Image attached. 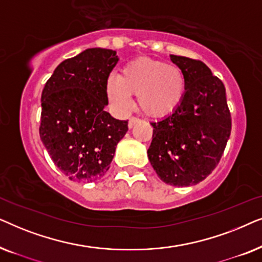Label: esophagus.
I'll list each match as a JSON object with an SVG mask.
<instances>
[{
	"label": "esophagus",
	"instance_id": "1",
	"mask_svg": "<svg viewBox=\"0 0 262 262\" xmlns=\"http://www.w3.org/2000/svg\"><path fill=\"white\" fill-rule=\"evenodd\" d=\"M138 121H139V119H138V118H135V117H132V118H130V120H128V127H130V128H132V127H134V126H135V125H136V124H137V123H138Z\"/></svg>",
	"mask_w": 262,
	"mask_h": 262
}]
</instances>
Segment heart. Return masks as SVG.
I'll use <instances>...</instances> for the list:
<instances>
[{
    "instance_id": "b5f03b06",
    "label": "heart",
    "mask_w": 262,
    "mask_h": 262,
    "mask_svg": "<svg viewBox=\"0 0 262 262\" xmlns=\"http://www.w3.org/2000/svg\"><path fill=\"white\" fill-rule=\"evenodd\" d=\"M106 94L119 111L130 108L131 95H135L145 116L163 118L184 102L186 78L178 66L143 57L125 64L119 77L107 78Z\"/></svg>"
}]
</instances>
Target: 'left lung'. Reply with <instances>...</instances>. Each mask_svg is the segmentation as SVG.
Listing matches in <instances>:
<instances>
[{
  "mask_svg": "<svg viewBox=\"0 0 262 262\" xmlns=\"http://www.w3.org/2000/svg\"><path fill=\"white\" fill-rule=\"evenodd\" d=\"M186 78L184 102L173 114L151 123L148 157L156 174L171 186L203 181L220 162L231 132L225 87L202 60L170 55Z\"/></svg>",
  "mask_w": 262,
  "mask_h": 262,
  "instance_id": "left-lung-1",
  "label": "left lung"
}]
</instances>
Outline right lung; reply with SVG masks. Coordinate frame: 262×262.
I'll return each mask as SVG.
<instances>
[{
	"label": "right lung",
	"mask_w": 262,
	"mask_h": 262,
	"mask_svg": "<svg viewBox=\"0 0 262 262\" xmlns=\"http://www.w3.org/2000/svg\"><path fill=\"white\" fill-rule=\"evenodd\" d=\"M113 50L87 49L63 60L41 93L39 135L53 163L70 180L93 182L110 169L127 120L106 112V81L117 66Z\"/></svg>",
	"instance_id": "1"
}]
</instances>
